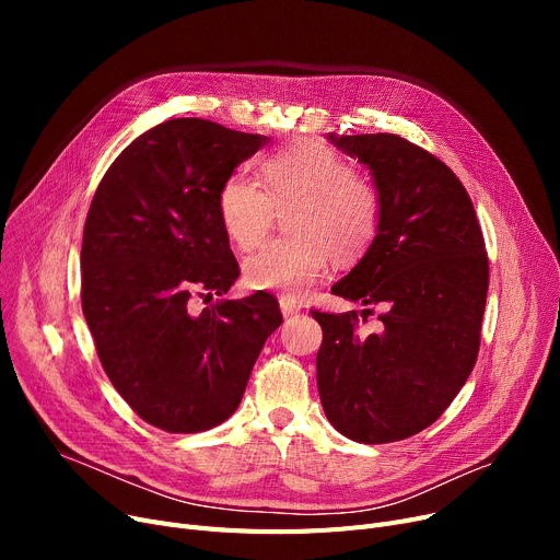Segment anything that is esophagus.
<instances>
[{
  "label": "esophagus",
  "instance_id": "1",
  "mask_svg": "<svg viewBox=\"0 0 560 560\" xmlns=\"http://www.w3.org/2000/svg\"><path fill=\"white\" fill-rule=\"evenodd\" d=\"M279 306H281L283 317H292V315H298V313L302 311V306H300L295 300H290V298H281V300H279Z\"/></svg>",
  "mask_w": 560,
  "mask_h": 560
}]
</instances>
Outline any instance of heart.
<instances>
[{
	"label": "heart",
	"instance_id": "b5f03b06",
	"mask_svg": "<svg viewBox=\"0 0 560 560\" xmlns=\"http://www.w3.org/2000/svg\"><path fill=\"white\" fill-rule=\"evenodd\" d=\"M260 179L231 174L218 192L224 233L241 249H254L270 231L275 206L292 203L290 229L249 256L243 265L247 285L302 298L327 275L331 254L340 260L361 256L374 241L381 195L368 176L334 147L304 140L260 163Z\"/></svg>",
	"mask_w": 560,
	"mask_h": 560
}]
</instances>
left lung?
Segmentation results:
<instances>
[{
    "instance_id": "obj_1",
    "label": "left lung",
    "mask_w": 560,
    "mask_h": 560,
    "mask_svg": "<svg viewBox=\"0 0 560 560\" xmlns=\"http://www.w3.org/2000/svg\"><path fill=\"white\" fill-rule=\"evenodd\" d=\"M327 138L370 170L381 195L374 241L331 292L384 313L365 334L357 311H311L325 334L317 390L342 435L395 443L443 416L477 363L486 243L458 176L422 147L395 133Z\"/></svg>"
}]
</instances>
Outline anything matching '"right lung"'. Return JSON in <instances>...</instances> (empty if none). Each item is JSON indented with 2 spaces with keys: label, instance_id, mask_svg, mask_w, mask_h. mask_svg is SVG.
I'll return each mask as SVG.
<instances>
[{
  "label": "right lung",
  "instance_id": "1",
  "mask_svg": "<svg viewBox=\"0 0 560 560\" xmlns=\"http://www.w3.org/2000/svg\"><path fill=\"white\" fill-rule=\"evenodd\" d=\"M268 136L199 117L167 120L113 161L81 245V306L97 357L136 413L167 433H197L238 408L265 340L281 325L268 292L201 313L241 270L218 192Z\"/></svg>",
  "mask_w": 560,
  "mask_h": 560
}]
</instances>
